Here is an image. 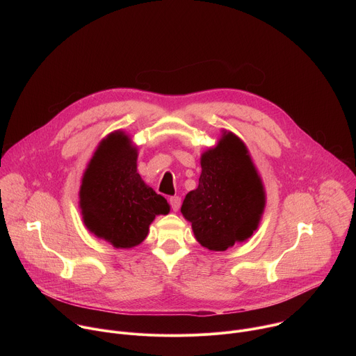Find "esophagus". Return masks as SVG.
<instances>
[{
	"label": "esophagus",
	"instance_id": "1",
	"mask_svg": "<svg viewBox=\"0 0 356 356\" xmlns=\"http://www.w3.org/2000/svg\"><path fill=\"white\" fill-rule=\"evenodd\" d=\"M169 202L172 206V210L173 211H179L180 210V206H181V198L179 195H173L169 198Z\"/></svg>",
	"mask_w": 356,
	"mask_h": 356
}]
</instances>
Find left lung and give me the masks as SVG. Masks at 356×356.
Wrapping results in <instances>:
<instances>
[{
    "mask_svg": "<svg viewBox=\"0 0 356 356\" xmlns=\"http://www.w3.org/2000/svg\"><path fill=\"white\" fill-rule=\"evenodd\" d=\"M265 202L262 179L245 143L224 131L217 146L201 155L198 187L187 193L181 214L202 246L222 252L257 231Z\"/></svg>",
    "mask_w": 356,
    "mask_h": 356,
    "instance_id": "8db88e82",
    "label": "left lung"
}]
</instances>
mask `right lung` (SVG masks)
Returning <instances> with one entry per match:
<instances>
[{
    "label": "right lung",
    "mask_w": 356,
    "mask_h": 356,
    "mask_svg": "<svg viewBox=\"0 0 356 356\" xmlns=\"http://www.w3.org/2000/svg\"><path fill=\"white\" fill-rule=\"evenodd\" d=\"M138 150L131 138L115 131L99 142L80 186L84 225L114 248H134L149 225L170 207L163 195L146 186L136 172Z\"/></svg>",
    "instance_id": "1"
}]
</instances>
